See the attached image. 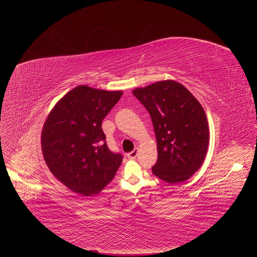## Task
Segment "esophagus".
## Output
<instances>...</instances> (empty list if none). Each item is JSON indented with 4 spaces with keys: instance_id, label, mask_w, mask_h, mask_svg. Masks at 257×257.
<instances>
[{
    "instance_id": "34e87169",
    "label": "esophagus",
    "mask_w": 257,
    "mask_h": 257,
    "mask_svg": "<svg viewBox=\"0 0 257 257\" xmlns=\"http://www.w3.org/2000/svg\"><path fill=\"white\" fill-rule=\"evenodd\" d=\"M138 153H139V148L136 147V148L133 150V152H131V153L127 154V158H128V159H135L136 157L138 156Z\"/></svg>"
}]
</instances>
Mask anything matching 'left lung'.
<instances>
[{"mask_svg":"<svg viewBox=\"0 0 257 257\" xmlns=\"http://www.w3.org/2000/svg\"><path fill=\"white\" fill-rule=\"evenodd\" d=\"M147 109L157 137L153 173L171 185L183 183L204 162L209 142L205 112L189 90L174 80L133 90Z\"/></svg>","mask_w":257,"mask_h":257,"instance_id":"8db88e82","label":"left lung"}]
</instances>
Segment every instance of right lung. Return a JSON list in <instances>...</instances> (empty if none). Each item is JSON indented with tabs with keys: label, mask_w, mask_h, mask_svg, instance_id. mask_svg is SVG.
Listing matches in <instances>:
<instances>
[{
	"label": "right lung",
	"mask_w": 257,
	"mask_h": 257,
	"mask_svg": "<svg viewBox=\"0 0 257 257\" xmlns=\"http://www.w3.org/2000/svg\"><path fill=\"white\" fill-rule=\"evenodd\" d=\"M123 91L81 85L60 98L45 119L41 149L51 172L72 192L98 194L114 178L122 157L110 152L102 119Z\"/></svg>",
	"instance_id": "add662e5"
}]
</instances>
